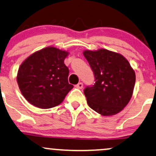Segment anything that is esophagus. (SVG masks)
<instances>
[{"label": "esophagus", "mask_w": 156, "mask_h": 156, "mask_svg": "<svg viewBox=\"0 0 156 156\" xmlns=\"http://www.w3.org/2000/svg\"><path fill=\"white\" fill-rule=\"evenodd\" d=\"M83 83H81V82H80V83H78V84L76 85V87L78 89H82L83 88Z\"/></svg>", "instance_id": "1"}]
</instances>
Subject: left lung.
Masks as SVG:
<instances>
[{
    "label": "left lung",
    "mask_w": 156,
    "mask_h": 156,
    "mask_svg": "<svg viewBox=\"0 0 156 156\" xmlns=\"http://www.w3.org/2000/svg\"><path fill=\"white\" fill-rule=\"evenodd\" d=\"M95 76V84L84 89L90 108L104 116L121 112L130 101L136 73L122 55L105 49L83 52Z\"/></svg>",
    "instance_id": "1"
}]
</instances>
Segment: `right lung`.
<instances>
[{
  "label": "right lung",
  "mask_w": 156,
  "mask_h": 156,
  "mask_svg": "<svg viewBox=\"0 0 156 156\" xmlns=\"http://www.w3.org/2000/svg\"><path fill=\"white\" fill-rule=\"evenodd\" d=\"M69 52L48 47L34 52L20 64L17 81L28 102L41 109L62 103L73 85L68 82L69 69L64 59Z\"/></svg>",
  "instance_id": "obj_1"
}]
</instances>
